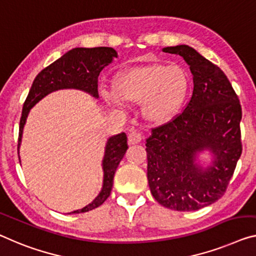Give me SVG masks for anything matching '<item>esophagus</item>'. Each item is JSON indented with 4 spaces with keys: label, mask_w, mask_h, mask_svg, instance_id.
<instances>
[{
    "label": "esophagus",
    "mask_w": 256,
    "mask_h": 256,
    "mask_svg": "<svg viewBox=\"0 0 256 256\" xmlns=\"http://www.w3.org/2000/svg\"><path fill=\"white\" fill-rule=\"evenodd\" d=\"M143 136L138 130H132L128 135V143L129 144H136L142 140Z\"/></svg>",
    "instance_id": "1"
}]
</instances>
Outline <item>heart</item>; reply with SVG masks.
I'll return each instance as SVG.
<instances>
[{
  "label": "heart",
  "instance_id": "1",
  "mask_svg": "<svg viewBox=\"0 0 256 256\" xmlns=\"http://www.w3.org/2000/svg\"><path fill=\"white\" fill-rule=\"evenodd\" d=\"M188 89V78L180 66L153 64L124 72L114 89L103 90L110 105L122 106L124 100L143 102V113L153 122H164L178 112Z\"/></svg>",
  "mask_w": 256,
  "mask_h": 256
}]
</instances>
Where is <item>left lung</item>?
<instances>
[{
	"label": "left lung",
	"mask_w": 256,
	"mask_h": 256,
	"mask_svg": "<svg viewBox=\"0 0 256 256\" xmlns=\"http://www.w3.org/2000/svg\"><path fill=\"white\" fill-rule=\"evenodd\" d=\"M180 54L194 76V92L182 112L152 128L146 140L148 180L152 196L178 212L196 210L226 194L240 158L242 105L223 70L191 46H167ZM205 148L214 153V164H194Z\"/></svg>",
	"instance_id": "1"
}]
</instances>
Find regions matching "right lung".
Wrapping results in <instances>:
<instances>
[{"label":"right lung","mask_w":256,"mask_h":256,"mask_svg":"<svg viewBox=\"0 0 256 256\" xmlns=\"http://www.w3.org/2000/svg\"><path fill=\"white\" fill-rule=\"evenodd\" d=\"M116 57L114 49L108 46L98 48H76L70 50L60 60L43 68L36 78H34L32 87L30 89L25 102L22 105V111L19 122L18 135V153L19 145L22 142V135L26 118L30 110L42 100L48 94L58 89L76 88L84 90L92 94L94 97H98V76L106 65ZM128 148L127 135L121 132L108 138L105 146V154L103 158L104 180L100 194L96 196L92 204H89L82 210L72 212L73 214L84 213L94 208L100 206L111 194L118 164L124 158Z\"/></svg>","instance_id":"add662e5"}]
</instances>
